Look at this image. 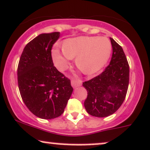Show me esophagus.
Instances as JSON below:
<instances>
[{
	"instance_id": "1",
	"label": "esophagus",
	"mask_w": 150,
	"mask_h": 150,
	"mask_svg": "<svg viewBox=\"0 0 150 150\" xmlns=\"http://www.w3.org/2000/svg\"><path fill=\"white\" fill-rule=\"evenodd\" d=\"M81 85V81L79 80H75V79H73V80H71V86L73 88H76V87H79V86H80Z\"/></svg>"
}]
</instances>
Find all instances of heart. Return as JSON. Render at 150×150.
Segmentation results:
<instances>
[{
    "label": "heart",
    "mask_w": 150,
    "mask_h": 150,
    "mask_svg": "<svg viewBox=\"0 0 150 150\" xmlns=\"http://www.w3.org/2000/svg\"><path fill=\"white\" fill-rule=\"evenodd\" d=\"M63 53L54 50L52 57L59 71H64L71 59L76 58L77 67L86 75H93L107 64L112 52V43L106 37L79 36L63 42Z\"/></svg>",
    "instance_id": "obj_1"
}]
</instances>
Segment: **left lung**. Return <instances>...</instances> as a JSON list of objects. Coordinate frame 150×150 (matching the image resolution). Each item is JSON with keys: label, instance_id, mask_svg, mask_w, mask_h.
Wrapping results in <instances>:
<instances>
[{"label": "left lung", "instance_id": "1", "mask_svg": "<svg viewBox=\"0 0 150 150\" xmlns=\"http://www.w3.org/2000/svg\"><path fill=\"white\" fill-rule=\"evenodd\" d=\"M112 56L110 65L101 74L83 83L88 96L84 107L90 115L106 117L124 103L129 83V65L123 48L110 38Z\"/></svg>", "mask_w": 150, "mask_h": 150}]
</instances>
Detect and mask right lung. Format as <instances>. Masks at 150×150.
<instances>
[{"mask_svg":"<svg viewBox=\"0 0 150 150\" xmlns=\"http://www.w3.org/2000/svg\"><path fill=\"white\" fill-rule=\"evenodd\" d=\"M59 36V32L38 35L26 45L19 59L17 80L21 97L40 119L61 116L73 92L69 79L52 62L51 49Z\"/></svg>","mask_w":150,"mask_h":150,"instance_id":"obj_1","label":"right lung"}]
</instances>
